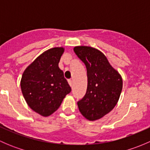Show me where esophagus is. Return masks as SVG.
Segmentation results:
<instances>
[{"label":"esophagus","instance_id":"obj_1","mask_svg":"<svg viewBox=\"0 0 150 150\" xmlns=\"http://www.w3.org/2000/svg\"><path fill=\"white\" fill-rule=\"evenodd\" d=\"M68 83H69V86H70L71 87H72V86H73V82H72V80H68Z\"/></svg>","mask_w":150,"mask_h":150}]
</instances>
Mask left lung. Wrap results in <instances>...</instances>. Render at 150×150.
Segmentation results:
<instances>
[{
  "instance_id": "8db88e82",
  "label": "left lung",
  "mask_w": 150,
  "mask_h": 150,
  "mask_svg": "<svg viewBox=\"0 0 150 150\" xmlns=\"http://www.w3.org/2000/svg\"><path fill=\"white\" fill-rule=\"evenodd\" d=\"M74 51L86 65L88 77L87 90L78 102V108L87 120H98L117 104L122 88V78L99 50L76 46Z\"/></svg>"
}]
</instances>
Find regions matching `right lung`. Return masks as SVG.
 I'll return each mask as SVG.
<instances>
[{
  "mask_svg": "<svg viewBox=\"0 0 150 150\" xmlns=\"http://www.w3.org/2000/svg\"><path fill=\"white\" fill-rule=\"evenodd\" d=\"M64 48L47 50L30 64L22 75L21 89L28 106L47 117L59 107L71 88L59 67Z\"/></svg>",
  "mask_w": 150,
  "mask_h": 150,
  "instance_id": "right-lung-1",
  "label": "right lung"
}]
</instances>
